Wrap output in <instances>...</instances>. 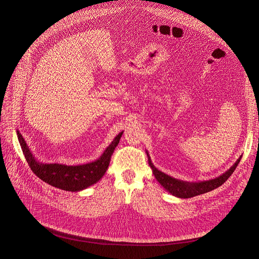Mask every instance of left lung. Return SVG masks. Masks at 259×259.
<instances>
[{
	"label": "left lung",
	"instance_id": "1",
	"mask_svg": "<svg viewBox=\"0 0 259 259\" xmlns=\"http://www.w3.org/2000/svg\"><path fill=\"white\" fill-rule=\"evenodd\" d=\"M146 153L148 155V161H149V166L151 167L152 172L155 176V179L157 182L164 187L169 193L172 195L180 197V198H190V197H194L196 195H200L203 193H207L212 191V190L221 187L231 175L234 172L236 167L238 166L241 156L236 160L235 164L231 167L228 171L223 173L219 178H215L209 181H202V182H185L182 180L174 179L172 176L159 171L155 166L153 165V162L151 161L150 155H149L148 151L146 150Z\"/></svg>",
	"mask_w": 259,
	"mask_h": 259
}]
</instances>
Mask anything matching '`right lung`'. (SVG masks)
Returning a JSON list of instances; mask_svg holds the SVG:
<instances>
[{
    "mask_svg": "<svg viewBox=\"0 0 259 259\" xmlns=\"http://www.w3.org/2000/svg\"><path fill=\"white\" fill-rule=\"evenodd\" d=\"M17 133L25 158L37 178L50 186L66 190V191L76 192L87 189L103 178L109 167V164H110L111 155L115 147L118 145L124 131L119 132L116 135L111 144L105 149L103 154L97 160L83 165L72 166L58 164V162H53V164L39 162L30 151L29 147L27 146L19 130Z\"/></svg>",
    "mask_w": 259,
    "mask_h": 259,
    "instance_id": "add662e5",
    "label": "right lung"
}]
</instances>
